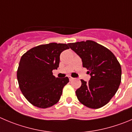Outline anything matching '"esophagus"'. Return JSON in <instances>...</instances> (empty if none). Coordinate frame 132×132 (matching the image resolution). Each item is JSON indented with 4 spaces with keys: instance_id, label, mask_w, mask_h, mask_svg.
I'll return each instance as SVG.
<instances>
[{
    "instance_id": "1",
    "label": "esophagus",
    "mask_w": 132,
    "mask_h": 132,
    "mask_svg": "<svg viewBox=\"0 0 132 132\" xmlns=\"http://www.w3.org/2000/svg\"><path fill=\"white\" fill-rule=\"evenodd\" d=\"M69 78L70 81H71V80H72L74 79L73 78H72V77H71V76H69Z\"/></svg>"
}]
</instances>
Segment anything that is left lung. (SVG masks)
I'll list each match as a JSON object with an SVG mask.
<instances>
[{"label":"left lung","mask_w":132,"mask_h":132,"mask_svg":"<svg viewBox=\"0 0 132 132\" xmlns=\"http://www.w3.org/2000/svg\"><path fill=\"white\" fill-rule=\"evenodd\" d=\"M68 45L80 56L91 76L88 82L81 80V87L76 91L78 99L89 108L103 107L120 86L122 71L117 59L105 46L91 40Z\"/></svg>","instance_id":"1"}]
</instances>
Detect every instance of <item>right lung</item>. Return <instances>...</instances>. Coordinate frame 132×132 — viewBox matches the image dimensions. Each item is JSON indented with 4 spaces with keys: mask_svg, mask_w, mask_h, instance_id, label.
Returning <instances> with one entry per match:
<instances>
[{
    "mask_svg": "<svg viewBox=\"0 0 132 132\" xmlns=\"http://www.w3.org/2000/svg\"><path fill=\"white\" fill-rule=\"evenodd\" d=\"M68 48V44L51 43L35 46L21 57L17 72L19 86L34 106L47 108L60 100L69 80L56 78L52 71L59 67L60 54Z\"/></svg>",
    "mask_w": 132,
    "mask_h": 132,
    "instance_id": "obj_1",
    "label": "right lung"
}]
</instances>
